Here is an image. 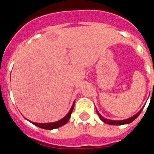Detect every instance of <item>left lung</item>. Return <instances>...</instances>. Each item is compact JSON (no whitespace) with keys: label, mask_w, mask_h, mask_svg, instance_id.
I'll list each match as a JSON object with an SVG mask.
<instances>
[{"label":"left lung","mask_w":154,"mask_h":154,"mask_svg":"<svg viewBox=\"0 0 154 154\" xmlns=\"http://www.w3.org/2000/svg\"><path fill=\"white\" fill-rule=\"evenodd\" d=\"M143 109H141V110L140 111V112H137L136 115H134L133 116H132V117L129 118V119H124V120H111V119H106V118H104L103 116H102L101 114L99 113V112L97 111V109H96V112H97V114L99 115V118H100V119H101L103 122H104L105 123H106V124H109V125H115V126H118V125H124V124H129V123H132L133 120H135L136 119H137V117L139 116V115L140 114L141 111H142Z\"/></svg>","instance_id":"8db88e82"}]
</instances>
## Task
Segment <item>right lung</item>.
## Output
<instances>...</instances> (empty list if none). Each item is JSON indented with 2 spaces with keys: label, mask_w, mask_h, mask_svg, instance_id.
I'll return each mask as SVG.
<instances>
[{
  "label": "right lung",
  "mask_w": 154,
  "mask_h": 154,
  "mask_svg": "<svg viewBox=\"0 0 154 154\" xmlns=\"http://www.w3.org/2000/svg\"><path fill=\"white\" fill-rule=\"evenodd\" d=\"M75 103H73L72 106L71 108L70 111L68 112V114L65 116V117L62 118L60 120L55 122V123H32L35 126H38V127L42 128V129H45V130H53V129H56V128L60 127V126H63V125L66 124V123L69 122V119L71 117V115H72V112L73 111V109H74Z\"/></svg>",
  "instance_id": "1"
}]
</instances>
